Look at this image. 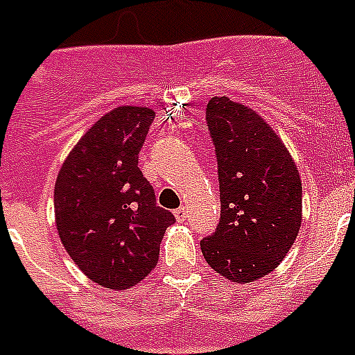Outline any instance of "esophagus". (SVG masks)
Masks as SVG:
<instances>
[{"label": "esophagus", "instance_id": "esophagus-1", "mask_svg": "<svg viewBox=\"0 0 355 355\" xmlns=\"http://www.w3.org/2000/svg\"><path fill=\"white\" fill-rule=\"evenodd\" d=\"M186 216H188V210L186 208H178V210H175V217H177V221H186Z\"/></svg>", "mask_w": 355, "mask_h": 355}]
</instances>
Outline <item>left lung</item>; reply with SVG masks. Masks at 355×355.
<instances>
[{"label": "left lung", "mask_w": 355, "mask_h": 355, "mask_svg": "<svg viewBox=\"0 0 355 355\" xmlns=\"http://www.w3.org/2000/svg\"><path fill=\"white\" fill-rule=\"evenodd\" d=\"M206 119L216 144L221 221L200 241L211 269L236 284L269 275L302 225V180L278 132L256 110L211 97Z\"/></svg>", "instance_id": "obj_1"}]
</instances>
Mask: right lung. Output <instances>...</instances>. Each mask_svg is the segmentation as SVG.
<instances>
[{"mask_svg": "<svg viewBox=\"0 0 355 355\" xmlns=\"http://www.w3.org/2000/svg\"><path fill=\"white\" fill-rule=\"evenodd\" d=\"M155 110L118 107L69 150L55 182V225L66 252L92 282L125 291L150 275L175 223L156 206L138 155Z\"/></svg>", "mask_w": 355, "mask_h": 355, "instance_id": "1", "label": "right lung"}]
</instances>
